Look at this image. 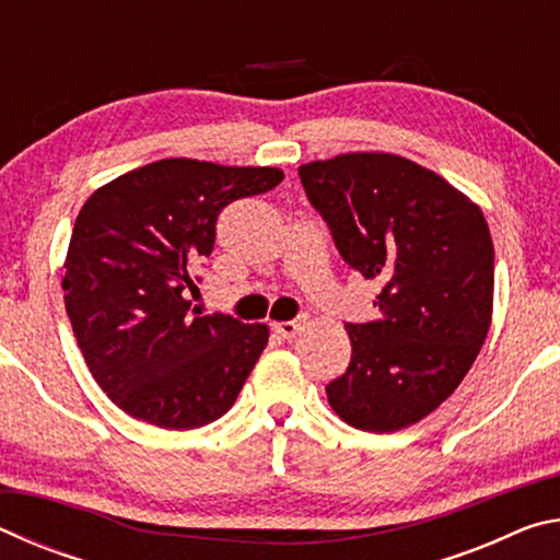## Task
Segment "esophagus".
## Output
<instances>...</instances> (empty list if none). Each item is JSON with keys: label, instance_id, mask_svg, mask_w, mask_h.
<instances>
[{"label": "esophagus", "instance_id": "1", "mask_svg": "<svg viewBox=\"0 0 560 560\" xmlns=\"http://www.w3.org/2000/svg\"><path fill=\"white\" fill-rule=\"evenodd\" d=\"M303 320H279V324H273V334H279L281 338H293L301 330Z\"/></svg>", "mask_w": 560, "mask_h": 560}]
</instances>
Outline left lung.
Instances as JSON below:
<instances>
[{"label": "left lung", "instance_id": "left-lung-1", "mask_svg": "<svg viewBox=\"0 0 560 560\" xmlns=\"http://www.w3.org/2000/svg\"><path fill=\"white\" fill-rule=\"evenodd\" d=\"M350 269L377 279L381 316L346 324L348 371L326 385L340 420L397 432L438 410L485 346L494 306V244L485 214L447 179L390 153L299 167Z\"/></svg>", "mask_w": 560, "mask_h": 560}]
</instances>
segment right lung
Returning a JSON list of instances; mask_svg holds the SVG:
<instances>
[{"instance_id": "add662e5", "label": "right lung", "mask_w": 560, "mask_h": 560, "mask_svg": "<svg viewBox=\"0 0 560 560\" xmlns=\"http://www.w3.org/2000/svg\"><path fill=\"white\" fill-rule=\"evenodd\" d=\"M281 179L277 167L167 158L98 187L81 207L63 261L66 314L91 375L122 412L195 430L234 405L269 328L200 316L187 291L224 207Z\"/></svg>"}]
</instances>
